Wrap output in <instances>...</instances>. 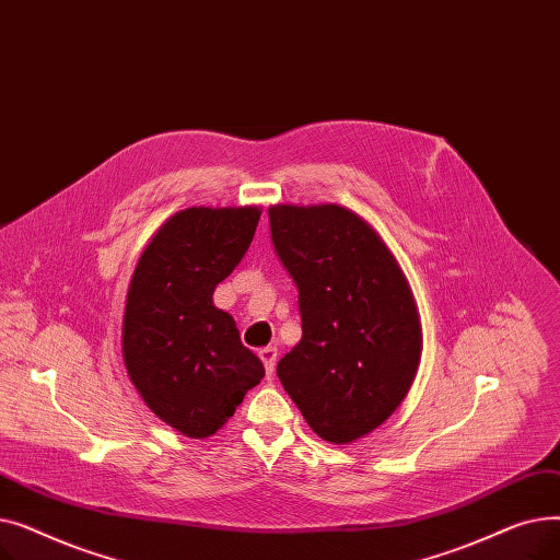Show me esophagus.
<instances>
[{"mask_svg": "<svg viewBox=\"0 0 560 560\" xmlns=\"http://www.w3.org/2000/svg\"><path fill=\"white\" fill-rule=\"evenodd\" d=\"M258 357H260V361L265 365V374L272 376L275 374V365H277V347H262L258 351Z\"/></svg>", "mask_w": 560, "mask_h": 560, "instance_id": "34e87169", "label": "esophagus"}]
</instances>
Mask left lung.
Instances as JSON below:
<instances>
[{
    "label": "left lung",
    "instance_id": "left-lung-1",
    "mask_svg": "<svg viewBox=\"0 0 560 560\" xmlns=\"http://www.w3.org/2000/svg\"><path fill=\"white\" fill-rule=\"evenodd\" d=\"M270 231L302 315V340L277 374L319 438L354 443L413 384L422 354L416 298L381 235L345 206L277 203Z\"/></svg>",
    "mask_w": 560,
    "mask_h": 560
}]
</instances>
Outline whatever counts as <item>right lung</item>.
Instances as JSON below:
<instances>
[{"instance_id": "add662e5", "label": "right lung", "mask_w": 560, "mask_h": 560, "mask_svg": "<svg viewBox=\"0 0 560 560\" xmlns=\"http://www.w3.org/2000/svg\"><path fill=\"white\" fill-rule=\"evenodd\" d=\"M256 206L172 215L144 247L127 292L122 357L142 401L172 429L209 438L233 416L265 368L213 304L252 245Z\"/></svg>"}]
</instances>
